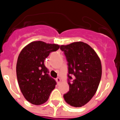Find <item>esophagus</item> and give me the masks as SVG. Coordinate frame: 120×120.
Listing matches in <instances>:
<instances>
[{
  "mask_svg": "<svg viewBox=\"0 0 120 120\" xmlns=\"http://www.w3.org/2000/svg\"><path fill=\"white\" fill-rule=\"evenodd\" d=\"M56 82H57L58 84H59V83H60V82H61V79H60V78H59V77H58V78H56Z\"/></svg>",
  "mask_w": 120,
  "mask_h": 120,
  "instance_id": "esophagus-1",
  "label": "esophagus"
}]
</instances>
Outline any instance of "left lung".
<instances>
[{
	"label": "left lung",
	"mask_w": 120,
	"mask_h": 120,
	"mask_svg": "<svg viewBox=\"0 0 120 120\" xmlns=\"http://www.w3.org/2000/svg\"><path fill=\"white\" fill-rule=\"evenodd\" d=\"M68 65L69 90L64 95L69 105L82 107L90 100L98 89L101 77L100 58L90 45L83 42L61 45Z\"/></svg>",
	"instance_id": "obj_1"
}]
</instances>
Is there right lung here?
Returning a JSON list of instances; mask_svg holds the SVG:
<instances>
[{
    "label": "right lung",
    "mask_w": 120,
    "mask_h": 120,
    "mask_svg": "<svg viewBox=\"0 0 120 120\" xmlns=\"http://www.w3.org/2000/svg\"><path fill=\"white\" fill-rule=\"evenodd\" d=\"M60 45L42 41L30 43L23 48L17 63V80L24 98L34 105L46 102L56 85L49 76L44 60Z\"/></svg>",
    "instance_id": "obj_1"
}]
</instances>
